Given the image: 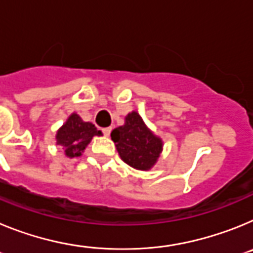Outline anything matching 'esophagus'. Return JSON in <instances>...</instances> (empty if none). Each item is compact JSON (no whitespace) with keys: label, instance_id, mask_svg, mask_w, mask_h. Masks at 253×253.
Returning a JSON list of instances; mask_svg holds the SVG:
<instances>
[{"label":"esophagus","instance_id":"obj_1","mask_svg":"<svg viewBox=\"0 0 253 253\" xmlns=\"http://www.w3.org/2000/svg\"><path fill=\"white\" fill-rule=\"evenodd\" d=\"M102 131H104V134L106 135V137H109V135H110V133H111V128H110V126H107V128L102 129Z\"/></svg>","mask_w":253,"mask_h":253}]
</instances>
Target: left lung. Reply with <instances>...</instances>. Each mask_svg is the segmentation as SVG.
<instances>
[{
	"instance_id": "1",
	"label": "left lung",
	"mask_w": 253,
	"mask_h": 253,
	"mask_svg": "<svg viewBox=\"0 0 253 253\" xmlns=\"http://www.w3.org/2000/svg\"><path fill=\"white\" fill-rule=\"evenodd\" d=\"M111 140L126 165L139 171H149L163 151V140L147 126L137 111L125 116L124 125L111 131Z\"/></svg>"
}]
</instances>
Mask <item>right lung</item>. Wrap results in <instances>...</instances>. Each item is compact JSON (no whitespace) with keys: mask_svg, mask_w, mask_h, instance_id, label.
<instances>
[{"mask_svg":"<svg viewBox=\"0 0 253 253\" xmlns=\"http://www.w3.org/2000/svg\"><path fill=\"white\" fill-rule=\"evenodd\" d=\"M102 135L90 122H84L77 113H72L55 134V143L64 149V156L75 158L82 156L93 137Z\"/></svg>","mask_w":253,"mask_h":253,"instance_id":"add662e5","label":"right lung"}]
</instances>
